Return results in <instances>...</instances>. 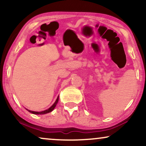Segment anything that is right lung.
Segmentation results:
<instances>
[{
  "instance_id": "obj_1",
  "label": "right lung",
  "mask_w": 146,
  "mask_h": 146,
  "mask_svg": "<svg viewBox=\"0 0 146 146\" xmlns=\"http://www.w3.org/2000/svg\"><path fill=\"white\" fill-rule=\"evenodd\" d=\"M58 99H59V97L58 96L56 100V102L54 103V104L50 108H49L48 109L46 110H44L42 111H31V110H27L28 111H29V112H31L32 113H34V114H45V113H49V112H51L55 108L58 102Z\"/></svg>"
}]
</instances>
